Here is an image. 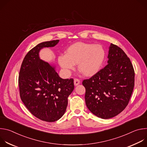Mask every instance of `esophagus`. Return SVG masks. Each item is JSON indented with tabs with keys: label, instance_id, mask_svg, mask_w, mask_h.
I'll return each instance as SVG.
<instances>
[{
	"label": "esophagus",
	"instance_id": "1",
	"mask_svg": "<svg viewBox=\"0 0 147 147\" xmlns=\"http://www.w3.org/2000/svg\"><path fill=\"white\" fill-rule=\"evenodd\" d=\"M80 81L78 79H77V78L74 79V84L75 86H78L79 84H80Z\"/></svg>",
	"mask_w": 147,
	"mask_h": 147
}]
</instances>
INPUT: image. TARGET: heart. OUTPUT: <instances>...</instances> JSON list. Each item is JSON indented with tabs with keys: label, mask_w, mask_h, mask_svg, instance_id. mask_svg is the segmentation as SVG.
I'll use <instances>...</instances> for the list:
<instances>
[{
	"label": "heart",
	"mask_w": 147,
	"mask_h": 147,
	"mask_svg": "<svg viewBox=\"0 0 147 147\" xmlns=\"http://www.w3.org/2000/svg\"><path fill=\"white\" fill-rule=\"evenodd\" d=\"M105 57V51L100 45L76 42L66 49L65 55H60L57 61L67 76L77 64L78 70L84 76L92 77L100 71Z\"/></svg>",
	"instance_id": "obj_1"
}]
</instances>
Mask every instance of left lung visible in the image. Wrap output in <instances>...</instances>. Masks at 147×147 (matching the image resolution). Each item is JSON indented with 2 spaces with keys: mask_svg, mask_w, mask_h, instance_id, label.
<instances>
[{
  "mask_svg": "<svg viewBox=\"0 0 147 147\" xmlns=\"http://www.w3.org/2000/svg\"><path fill=\"white\" fill-rule=\"evenodd\" d=\"M108 59L105 67L82 82L88 109L104 119L116 116L125 108L134 86V69L124 52L111 44Z\"/></svg>",
  "mask_w": 147,
  "mask_h": 147,
  "instance_id": "1",
  "label": "left lung"
}]
</instances>
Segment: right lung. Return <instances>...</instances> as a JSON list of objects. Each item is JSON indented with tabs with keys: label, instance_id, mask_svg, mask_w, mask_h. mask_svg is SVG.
Masks as SVG:
<instances>
[{
	"label": "right lung",
	"instance_id": "obj_1",
	"mask_svg": "<svg viewBox=\"0 0 147 147\" xmlns=\"http://www.w3.org/2000/svg\"><path fill=\"white\" fill-rule=\"evenodd\" d=\"M59 42H43L31 49L18 77L20 98L25 106L36 117L48 122L57 121L65 114L68 97L74 88L73 79L60 78L55 66L39 57L41 49L53 47Z\"/></svg>",
	"mask_w": 147,
	"mask_h": 147
}]
</instances>
